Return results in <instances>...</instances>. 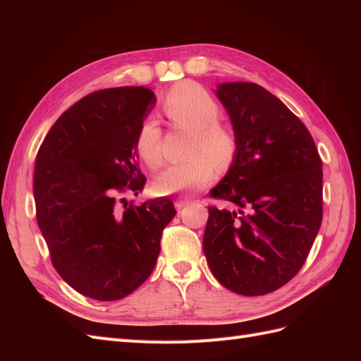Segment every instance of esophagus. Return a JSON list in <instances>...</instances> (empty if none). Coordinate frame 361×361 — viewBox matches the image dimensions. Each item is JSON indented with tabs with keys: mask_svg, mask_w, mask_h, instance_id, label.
<instances>
[{
	"mask_svg": "<svg viewBox=\"0 0 361 361\" xmlns=\"http://www.w3.org/2000/svg\"><path fill=\"white\" fill-rule=\"evenodd\" d=\"M190 203H191L190 199H178L176 202H174V206H176V209H182V207H185Z\"/></svg>",
	"mask_w": 361,
	"mask_h": 361,
	"instance_id": "esophagus-1",
	"label": "esophagus"
}]
</instances>
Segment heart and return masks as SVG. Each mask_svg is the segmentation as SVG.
I'll list each match as a JSON object with an SVG mask.
<instances>
[{"label":"heart","instance_id":"obj_1","mask_svg":"<svg viewBox=\"0 0 361 361\" xmlns=\"http://www.w3.org/2000/svg\"><path fill=\"white\" fill-rule=\"evenodd\" d=\"M162 111L170 123L192 129L188 158L164 169L154 180L158 194L191 192L203 188L214 178L216 164L220 169L231 166L238 152L233 130L221 123V108L215 97L194 82H180L166 94ZM135 149L150 169L162 162V133L154 118H146L137 129Z\"/></svg>","mask_w":361,"mask_h":361}]
</instances>
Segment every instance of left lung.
Returning <instances> with one entry per match:
<instances>
[{"label": "left lung", "mask_w": 361, "mask_h": 361, "mask_svg": "<svg viewBox=\"0 0 361 361\" xmlns=\"http://www.w3.org/2000/svg\"><path fill=\"white\" fill-rule=\"evenodd\" d=\"M238 152L211 190L203 251L215 279L239 295L274 292L298 274L322 221V161L301 120L255 82L216 85Z\"/></svg>", "instance_id": "1"}]
</instances>
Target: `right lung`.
I'll list each match as a JSON object with an SVG mask.
<instances>
[{"label":"right lung","instance_id":"obj_1","mask_svg":"<svg viewBox=\"0 0 361 361\" xmlns=\"http://www.w3.org/2000/svg\"><path fill=\"white\" fill-rule=\"evenodd\" d=\"M155 102L146 87L93 92L59 117L37 152L32 191L51 262L93 300H122L143 285L176 215L170 199H123L146 183L135 134Z\"/></svg>","mask_w":361,"mask_h":361}]
</instances>
